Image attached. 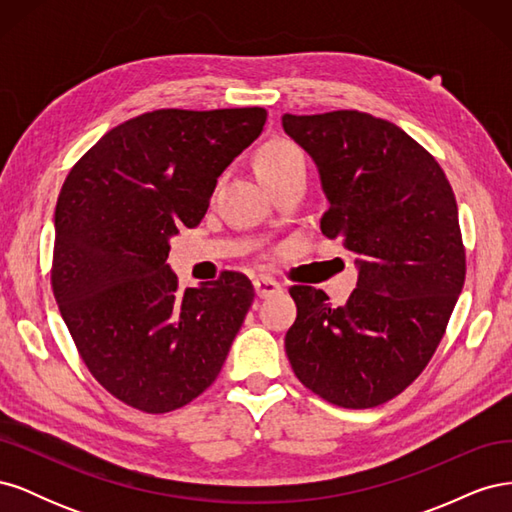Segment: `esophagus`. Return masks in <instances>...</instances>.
I'll return each mask as SVG.
<instances>
[{
    "label": "esophagus",
    "mask_w": 512,
    "mask_h": 512,
    "mask_svg": "<svg viewBox=\"0 0 512 512\" xmlns=\"http://www.w3.org/2000/svg\"><path fill=\"white\" fill-rule=\"evenodd\" d=\"M254 290L260 299H267V297H273V294H280L284 292L282 286L277 284L275 280H271V277H256L254 280Z\"/></svg>",
    "instance_id": "esophagus-1"
}]
</instances>
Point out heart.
I'll use <instances>...</instances> for the list:
<instances>
[{
	"instance_id": "heart-1",
	"label": "heart",
	"mask_w": 512,
	"mask_h": 512,
	"mask_svg": "<svg viewBox=\"0 0 512 512\" xmlns=\"http://www.w3.org/2000/svg\"><path fill=\"white\" fill-rule=\"evenodd\" d=\"M294 166H305V156L297 145L282 141V138H277V141H269L265 147L260 149L258 158H256V168H258L262 181L282 175Z\"/></svg>"
}]
</instances>
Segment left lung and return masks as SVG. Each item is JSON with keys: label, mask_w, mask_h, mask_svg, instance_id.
Returning <instances> with one entry per match:
<instances>
[{"label": "left lung", "mask_w": 512, "mask_h": 512, "mask_svg": "<svg viewBox=\"0 0 512 512\" xmlns=\"http://www.w3.org/2000/svg\"><path fill=\"white\" fill-rule=\"evenodd\" d=\"M282 128L318 168L322 232L342 239L359 269L339 307L318 288H290L288 361L335 406H380L425 369L466 280L453 188L412 136L369 113H286Z\"/></svg>", "instance_id": "obj_1"}]
</instances>
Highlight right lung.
Returning <instances> with one entry per match:
<instances>
[{"instance_id":"obj_1","label":"right lung","mask_w":512,"mask_h":512,"mask_svg":"<svg viewBox=\"0 0 512 512\" xmlns=\"http://www.w3.org/2000/svg\"><path fill=\"white\" fill-rule=\"evenodd\" d=\"M265 121L260 106L162 108L108 130L70 170L55 209L53 294L91 376L123 404L170 412L218 378L254 286L224 271L179 290L166 258Z\"/></svg>"}]
</instances>
